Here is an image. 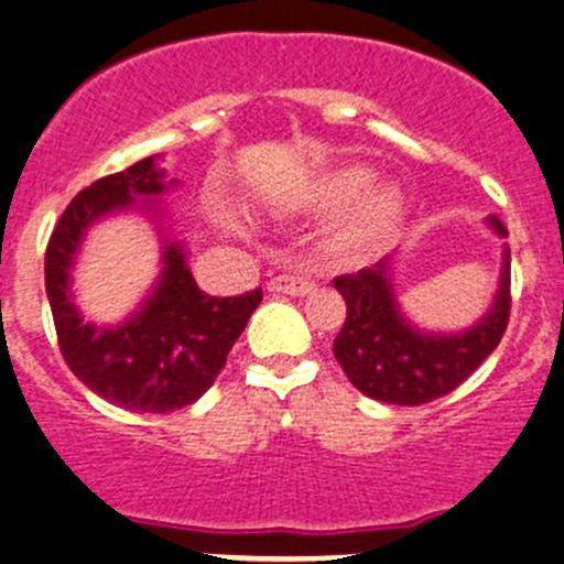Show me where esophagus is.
Segmentation results:
<instances>
[{
  "instance_id": "obj_1",
  "label": "esophagus",
  "mask_w": 564,
  "mask_h": 564,
  "mask_svg": "<svg viewBox=\"0 0 564 564\" xmlns=\"http://www.w3.org/2000/svg\"><path fill=\"white\" fill-rule=\"evenodd\" d=\"M267 289L278 294H292V297H305V294L313 292V283L307 278L294 275V272H283V275L270 278Z\"/></svg>"
}]
</instances>
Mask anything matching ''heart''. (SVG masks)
Here are the masks:
<instances>
[{"mask_svg": "<svg viewBox=\"0 0 564 564\" xmlns=\"http://www.w3.org/2000/svg\"><path fill=\"white\" fill-rule=\"evenodd\" d=\"M316 207H343L337 210L327 232V251L343 262L376 251L400 216V194L383 181H365L361 170H335L318 177L311 188Z\"/></svg>", "mask_w": 564, "mask_h": 564, "instance_id": "obj_1", "label": "heart"}]
</instances>
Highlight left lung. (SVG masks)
Here are the masks:
<instances>
[{
    "instance_id": "obj_1",
    "label": "left lung",
    "mask_w": 564,
    "mask_h": 564,
    "mask_svg": "<svg viewBox=\"0 0 564 564\" xmlns=\"http://www.w3.org/2000/svg\"><path fill=\"white\" fill-rule=\"evenodd\" d=\"M489 224L497 235L508 237L500 218L489 216ZM332 286L348 307L332 348L348 381L370 400L424 405L465 383L506 335L511 316V248L502 253L495 305L476 327L459 335H424L411 327L397 307L387 262L337 275Z\"/></svg>"
}]
</instances>
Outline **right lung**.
<instances>
[{
    "mask_svg": "<svg viewBox=\"0 0 564 564\" xmlns=\"http://www.w3.org/2000/svg\"><path fill=\"white\" fill-rule=\"evenodd\" d=\"M162 192L164 173L153 167V156L99 177L75 194L45 248V292L64 361L94 394L142 413H167L197 402L262 302L259 286L237 297L205 294L181 246L170 242L162 281L140 313L116 329L83 322L69 297V267L83 232L105 213L134 205V194Z\"/></svg>",
    "mask_w": 564,
    "mask_h": 564,
    "instance_id": "add662e5",
    "label": "right lung"
}]
</instances>
